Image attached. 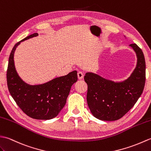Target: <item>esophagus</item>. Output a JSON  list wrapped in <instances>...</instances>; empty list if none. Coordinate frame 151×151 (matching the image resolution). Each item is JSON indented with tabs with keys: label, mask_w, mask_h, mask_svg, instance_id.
<instances>
[{
	"label": "esophagus",
	"mask_w": 151,
	"mask_h": 151,
	"mask_svg": "<svg viewBox=\"0 0 151 151\" xmlns=\"http://www.w3.org/2000/svg\"><path fill=\"white\" fill-rule=\"evenodd\" d=\"M78 77L79 79H82L83 78V77H84V74H83V73L82 72H78Z\"/></svg>",
	"instance_id": "esophagus-1"
}]
</instances>
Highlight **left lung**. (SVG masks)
<instances>
[{"mask_svg": "<svg viewBox=\"0 0 151 151\" xmlns=\"http://www.w3.org/2000/svg\"><path fill=\"white\" fill-rule=\"evenodd\" d=\"M135 52L137 64L129 78L114 82L96 73L87 72L86 100L90 112L102 121H116L132 108L143 92L145 83V61L142 50L136 44L129 45Z\"/></svg>", "mask_w": 151, "mask_h": 151, "instance_id": "obj_1", "label": "left lung"}]
</instances>
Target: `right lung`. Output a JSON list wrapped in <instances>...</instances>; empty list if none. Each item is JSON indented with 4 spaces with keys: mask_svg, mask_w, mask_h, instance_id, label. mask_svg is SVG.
Listing matches in <instances>:
<instances>
[{
    "mask_svg": "<svg viewBox=\"0 0 151 151\" xmlns=\"http://www.w3.org/2000/svg\"><path fill=\"white\" fill-rule=\"evenodd\" d=\"M37 35L38 33H35L26 37L13 48L6 74L7 85L17 105L26 115L36 119H51L65 106L72 85L78 81V74L74 70L66 76L37 85H30L23 81L16 71L14 53L21 42Z\"/></svg>",
    "mask_w": 151,
    "mask_h": 151,
    "instance_id": "1",
    "label": "right lung"
}]
</instances>
